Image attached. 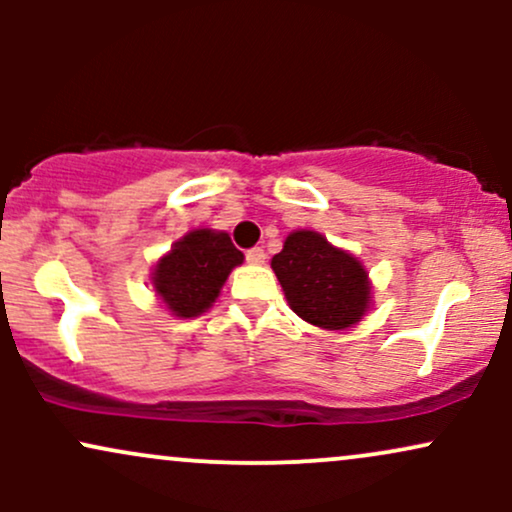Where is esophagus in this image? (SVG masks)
I'll use <instances>...</instances> for the list:
<instances>
[{"mask_svg": "<svg viewBox=\"0 0 512 512\" xmlns=\"http://www.w3.org/2000/svg\"><path fill=\"white\" fill-rule=\"evenodd\" d=\"M245 260H248L250 264H264V260H267V255H264L262 248H252L245 252Z\"/></svg>", "mask_w": 512, "mask_h": 512, "instance_id": "obj_1", "label": "esophagus"}]
</instances>
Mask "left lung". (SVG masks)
Instances as JSON below:
<instances>
[{"instance_id":"8db88e82","label":"left lung","mask_w":512,"mask_h":512,"mask_svg":"<svg viewBox=\"0 0 512 512\" xmlns=\"http://www.w3.org/2000/svg\"><path fill=\"white\" fill-rule=\"evenodd\" d=\"M272 269L291 310L325 330H346L361 320L370 301L368 274L349 252L315 231H296L272 257Z\"/></svg>"}]
</instances>
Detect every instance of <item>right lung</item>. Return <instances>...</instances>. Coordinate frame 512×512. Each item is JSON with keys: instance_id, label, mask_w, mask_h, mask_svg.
Here are the masks:
<instances>
[{"instance_id": "1", "label": "right lung", "mask_w": 512, "mask_h": 512, "mask_svg": "<svg viewBox=\"0 0 512 512\" xmlns=\"http://www.w3.org/2000/svg\"><path fill=\"white\" fill-rule=\"evenodd\" d=\"M240 262L243 252L226 233L199 228L156 264L154 289L173 315L197 317L216 301L226 276Z\"/></svg>"}]
</instances>
